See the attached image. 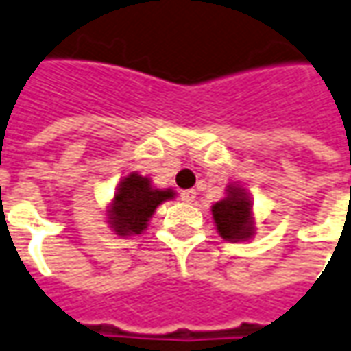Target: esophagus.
<instances>
[{
	"instance_id": "1",
	"label": "esophagus",
	"mask_w": 351,
	"mask_h": 351,
	"mask_svg": "<svg viewBox=\"0 0 351 351\" xmlns=\"http://www.w3.org/2000/svg\"><path fill=\"white\" fill-rule=\"evenodd\" d=\"M180 199H182L184 204H192L195 199V190H182V192H180Z\"/></svg>"
}]
</instances>
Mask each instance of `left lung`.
Instances as JSON below:
<instances>
[{
  "mask_svg": "<svg viewBox=\"0 0 351 351\" xmlns=\"http://www.w3.org/2000/svg\"><path fill=\"white\" fill-rule=\"evenodd\" d=\"M226 192L228 194L225 199L211 207L217 230L225 240H247L254 236L252 199L247 197L244 188L238 186H228Z\"/></svg>",
  "mask_w": 351,
  "mask_h": 351,
  "instance_id": "8db88e82",
  "label": "left lung"
}]
</instances>
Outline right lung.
Wrapping results in <instances>:
<instances>
[{"instance_id":"1","label":"right lung","mask_w":351,"mask_h":351,"mask_svg":"<svg viewBox=\"0 0 351 351\" xmlns=\"http://www.w3.org/2000/svg\"><path fill=\"white\" fill-rule=\"evenodd\" d=\"M175 197L173 190H156L149 178L130 173L121 180L111 204L109 225L121 236L142 234L159 204Z\"/></svg>"}]
</instances>
